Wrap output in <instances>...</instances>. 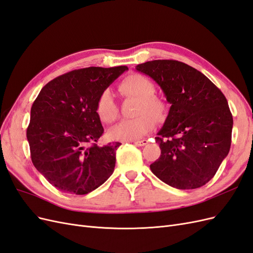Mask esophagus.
Masks as SVG:
<instances>
[{
	"label": "esophagus",
	"instance_id": "obj_1",
	"mask_svg": "<svg viewBox=\"0 0 253 253\" xmlns=\"http://www.w3.org/2000/svg\"><path fill=\"white\" fill-rule=\"evenodd\" d=\"M132 142H134V144H136V145H140V147H143V145L148 144L149 141L147 139H142V140H134Z\"/></svg>",
	"mask_w": 253,
	"mask_h": 253
}]
</instances>
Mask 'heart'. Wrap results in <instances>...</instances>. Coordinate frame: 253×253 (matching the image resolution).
Returning a JSON list of instances; mask_svg holds the SVG:
<instances>
[{"instance_id":"heart-1","label":"heart","mask_w":253,"mask_h":253,"mask_svg":"<svg viewBox=\"0 0 253 253\" xmlns=\"http://www.w3.org/2000/svg\"><path fill=\"white\" fill-rule=\"evenodd\" d=\"M119 90L122 94L138 99L136 115L133 119H124L110 129V137L115 140L132 141L142 138L154 127V117L162 120L167 114L166 103L154 96L155 86L147 77L139 74L127 76L121 81ZM96 113L104 124H111L117 118L118 109L109 90L98 97Z\"/></svg>"}]
</instances>
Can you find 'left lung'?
Wrapping results in <instances>:
<instances>
[{"label": "left lung", "mask_w": 253, "mask_h": 253, "mask_svg": "<svg viewBox=\"0 0 253 253\" xmlns=\"http://www.w3.org/2000/svg\"><path fill=\"white\" fill-rule=\"evenodd\" d=\"M163 89L171 108L155 137L162 150L150 168L176 189L203 187L228 155L232 114L227 99L204 74L176 60H153L136 66Z\"/></svg>", "instance_id": "left-lung-1"}]
</instances>
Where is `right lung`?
<instances>
[{
  "label": "right lung",
  "mask_w": 253,
  "mask_h": 253,
  "mask_svg": "<svg viewBox=\"0 0 253 253\" xmlns=\"http://www.w3.org/2000/svg\"><path fill=\"white\" fill-rule=\"evenodd\" d=\"M127 70L91 66L68 72L49 81L36 98L26 131L30 157L58 190L87 194L113 174L121 143L97 145L104 129L96 102Z\"/></svg>",
  "instance_id": "1"
}]
</instances>
